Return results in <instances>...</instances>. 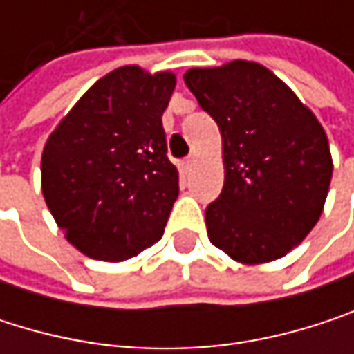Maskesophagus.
<instances>
[{"label": "esophagus", "mask_w": 354, "mask_h": 354, "mask_svg": "<svg viewBox=\"0 0 354 354\" xmlns=\"http://www.w3.org/2000/svg\"><path fill=\"white\" fill-rule=\"evenodd\" d=\"M192 166H194V158H192V156H190V158H186V160L182 162V168H184L186 172H188V170H192Z\"/></svg>", "instance_id": "34e87169"}]
</instances>
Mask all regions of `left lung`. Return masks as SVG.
<instances>
[{
	"instance_id": "obj_1",
	"label": "left lung",
	"mask_w": 354,
	"mask_h": 354,
	"mask_svg": "<svg viewBox=\"0 0 354 354\" xmlns=\"http://www.w3.org/2000/svg\"><path fill=\"white\" fill-rule=\"evenodd\" d=\"M184 84L223 139V190L205 211L211 244L244 264L285 256L318 223L332 178L318 118L258 63L188 69Z\"/></svg>"
}]
</instances>
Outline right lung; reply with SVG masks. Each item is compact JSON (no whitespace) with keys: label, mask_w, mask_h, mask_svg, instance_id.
Here are the masks:
<instances>
[{"label":"right lung","mask_w":354,"mask_h":354,"mask_svg":"<svg viewBox=\"0 0 354 354\" xmlns=\"http://www.w3.org/2000/svg\"><path fill=\"white\" fill-rule=\"evenodd\" d=\"M174 86L170 71L118 67L50 133L42 194L65 238L86 256L127 260L164 236L178 196L162 127Z\"/></svg>","instance_id":"right-lung-1"}]
</instances>
